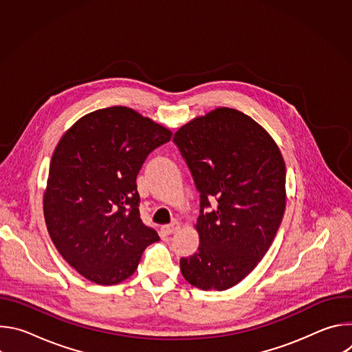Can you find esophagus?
I'll list each match as a JSON object with an SVG mask.
<instances>
[{"mask_svg": "<svg viewBox=\"0 0 352 352\" xmlns=\"http://www.w3.org/2000/svg\"><path fill=\"white\" fill-rule=\"evenodd\" d=\"M179 228H181V223H179V221H173L171 224L163 226V227H162V232H163L164 235H171V234H175Z\"/></svg>", "mask_w": 352, "mask_h": 352, "instance_id": "esophagus-1", "label": "esophagus"}]
</instances>
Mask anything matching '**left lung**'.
Wrapping results in <instances>:
<instances>
[{
  "instance_id": "left-lung-1",
  "label": "left lung",
  "mask_w": 352,
  "mask_h": 352,
  "mask_svg": "<svg viewBox=\"0 0 352 352\" xmlns=\"http://www.w3.org/2000/svg\"><path fill=\"white\" fill-rule=\"evenodd\" d=\"M173 140L200 192V243L181 273L200 289H228L258 266L281 224L284 159L263 126L228 107L193 118ZM213 197L217 209L205 212Z\"/></svg>"
}]
</instances>
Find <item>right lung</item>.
Masks as SVG:
<instances>
[{
  "label": "right lung",
  "instance_id": "right-lung-1",
  "mask_svg": "<svg viewBox=\"0 0 352 352\" xmlns=\"http://www.w3.org/2000/svg\"><path fill=\"white\" fill-rule=\"evenodd\" d=\"M171 131L114 106L78 120L60 139L43 197L45 226L61 256L85 278L118 284L138 269L157 232L143 224L136 177Z\"/></svg>",
  "mask_w": 352,
  "mask_h": 352
}]
</instances>
